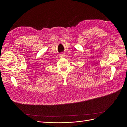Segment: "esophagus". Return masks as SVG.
<instances>
[{
	"mask_svg": "<svg viewBox=\"0 0 127 127\" xmlns=\"http://www.w3.org/2000/svg\"><path fill=\"white\" fill-rule=\"evenodd\" d=\"M65 56V54H60V56L61 57H63Z\"/></svg>",
	"mask_w": 127,
	"mask_h": 127,
	"instance_id": "34e87169",
	"label": "esophagus"
}]
</instances>
